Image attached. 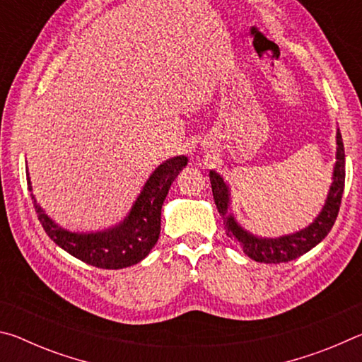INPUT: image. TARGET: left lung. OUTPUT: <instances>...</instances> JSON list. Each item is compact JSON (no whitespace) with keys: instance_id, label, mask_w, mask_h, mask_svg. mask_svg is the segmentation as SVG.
<instances>
[{"instance_id":"1","label":"left lung","mask_w":362,"mask_h":362,"mask_svg":"<svg viewBox=\"0 0 362 362\" xmlns=\"http://www.w3.org/2000/svg\"><path fill=\"white\" fill-rule=\"evenodd\" d=\"M212 194L216 206L223 217V225L226 235L236 238L241 244L244 254L250 259L260 263H283L291 262L297 257L308 252L316 244H320L335 223V218L339 216L341 194L345 188V150H343V140L340 131H337V161L334 168V182L329 189L326 204H324L320 216L315 218V222L300 230L293 235L281 236V238H257L250 235L240 225L236 223L235 217L228 214L230 206V189L226 187L222 177L216 170L209 173Z\"/></svg>"}]
</instances>
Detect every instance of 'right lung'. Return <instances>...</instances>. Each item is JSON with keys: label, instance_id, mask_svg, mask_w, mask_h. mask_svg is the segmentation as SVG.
Here are the masks:
<instances>
[{"label": "right lung", "instance_id": "1", "mask_svg": "<svg viewBox=\"0 0 362 362\" xmlns=\"http://www.w3.org/2000/svg\"><path fill=\"white\" fill-rule=\"evenodd\" d=\"M187 156H175L159 164L140 192L132 209L119 225L97 233H71L49 218L32 194L35 211L47 236L89 265L103 269H119L144 260L155 246L161 230V207L177 174L187 166ZM28 189L30 187V179Z\"/></svg>", "mask_w": 362, "mask_h": 362}]
</instances>
